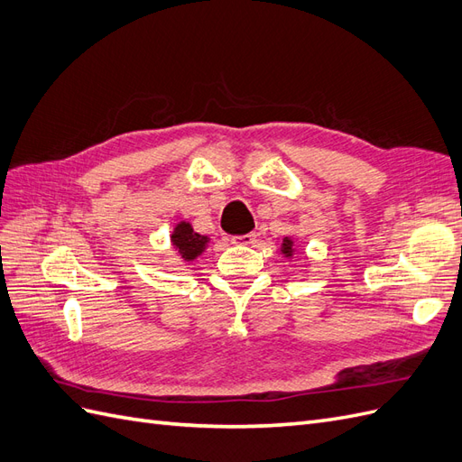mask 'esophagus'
I'll list each match as a JSON object with an SVG mask.
<instances>
[{"label":"esophagus","mask_w":462,"mask_h":462,"mask_svg":"<svg viewBox=\"0 0 462 462\" xmlns=\"http://www.w3.org/2000/svg\"><path fill=\"white\" fill-rule=\"evenodd\" d=\"M233 245H239V246H250L256 243V233H246V235H241V236H235V239H231Z\"/></svg>","instance_id":"1"}]
</instances>
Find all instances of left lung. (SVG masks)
<instances>
[{
  "label": "left lung",
  "instance_id": "left-lung-1",
  "mask_svg": "<svg viewBox=\"0 0 462 462\" xmlns=\"http://www.w3.org/2000/svg\"><path fill=\"white\" fill-rule=\"evenodd\" d=\"M279 253H282L283 258H287V260H291L292 256H295V253H297L295 239H292V236H283L282 246H279Z\"/></svg>",
  "mask_w": 462,
  "mask_h": 462
}]
</instances>
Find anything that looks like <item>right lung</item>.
Listing matches in <instances>:
<instances>
[{"label": "right lung", "mask_w": 462, "mask_h": 462, "mask_svg": "<svg viewBox=\"0 0 462 462\" xmlns=\"http://www.w3.org/2000/svg\"><path fill=\"white\" fill-rule=\"evenodd\" d=\"M170 239L175 253L185 262H194L199 256H202L209 245V236L194 231L189 221H179L173 227Z\"/></svg>", "instance_id": "1"}]
</instances>
